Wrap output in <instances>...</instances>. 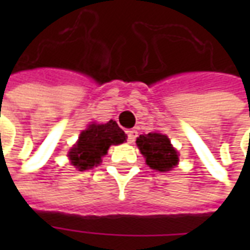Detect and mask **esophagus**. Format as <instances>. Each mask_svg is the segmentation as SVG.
I'll return each instance as SVG.
<instances>
[{
    "instance_id": "1",
    "label": "esophagus",
    "mask_w": 250,
    "mask_h": 250,
    "mask_svg": "<svg viewBox=\"0 0 250 250\" xmlns=\"http://www.w3.org/2000/svg\"><path fill=\"white\" fill-rule=\"evenodd\" d=\"M136 136H138V131L136 130L127 131V141H128V143H134L136 139Z\"/></svg>"
}]
</instances>
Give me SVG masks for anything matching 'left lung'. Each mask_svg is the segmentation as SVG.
I'll return each instance as SVG.
<instances>
[{"instance_id": "left-lung-1", "label": "left lung", "mask_w": 250, "mask_h": 250, "mask_svg": "<svg viewBox=\"0 0 250 250\" xmlns=\"http://www.w3.org/2000/svg\"><path fill=\"white\" fill-rule=\"evenodd\" d=\"M136 146L142 155L146 158L147 166L158 171H170L179 162L178 152L174 148L167 136L159 132H150L139 135Z\"/></svg>"}]
</instances>
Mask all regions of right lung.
<instances>
[{"mask_svg":"<svg viewBox=\"0 0 250 250\" xmlns=\"http://www.w3.org/2000/svg\"><path fill=\"white\" fill-rule=\"evenodd\" d=\"M125 138V131L115 120H109L104 125L92 123L80 132L68 157L79 171L89 170L102 163V158L107 154L109 146L123 143Z\"/></svg>","mask_w":250,"mask_h":250,"instance_id":"obj_1","label":"right lung"}]
</instances>
